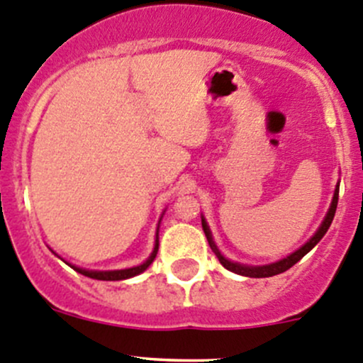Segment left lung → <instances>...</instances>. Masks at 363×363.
<instances>
[{
	"instance_id": "left-lung-1",
	"label": "left lung",
	"mask_w": 363,
	"mask_h": 363,
	"mask_svg": "<svg viewBox=\"0 0 363 363\" xmlns=\"http://www.w3.org/2000/svg\"><path fill=\"white\" fill-rule=\"evenodd\" d=\"M337 199H339V182H337V185H335L330 208H328L327 215H325L323 222L320 223V227L316 229V233L309 238V241H306L301 248L295 250V252L290 253V255H286L285 259H279V260H276V262L265 264V265H248V264L234 262V260H229L227 257H223V253L220 252L218 246H216L215 241H213V234H211V230H209V225H208V222L204 216H201V222H203V230H204V234H206V239H208L209 246H211L213 253H215L216 259L220 260V264H222L227 271L236 272V274H241V276H248V278H269V276H276V274H281V272L289 271V269L292 267V265L297 264L298 260L306 255V253H309L316 245H318L320 239L327 234L328 227H330L332 220H334L335 208H337Z\"/></svg>"
}]
</instances>
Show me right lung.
I'll use <instances>...</instances> for the list:
<instances>
[{"label":"right lung","instance_id":"obj_1","mask_svg":"<svg viewBox=\"0 0 363 363\" xmlns=\"http://www.w3.org/2000/svg\"><path fill=\"white\" fill-rule=\"evenodd\" d=\"M162 215H164V213H162ZM162 215H160V220H162ZM160 220H159V223H160ZM157 252H159V225H157L154 250H152L150 257H148V259L140 265H134V267H127V269H115V271H94V269L78 267V265L66 262V260H65V262L68 264L71 269H74L77 272H80V274L87 276V278L101 279V281H121V279H129V278H133V276H138V274H141L143 271H147V269L150 267V264L155 260ZM52 253H55V252H52ZM55 255H57V253H55Z\"/></svg>","mask_w":363,"mask_h":363}]
</instances>
